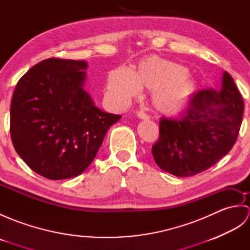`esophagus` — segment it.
<instances>
[{
  "mask_svg": "<svg viewBox=\"0 0 250 250\" xmlns=\"http://www.w3.org/2000/svg\"><path fill=\"white\" fill-rule=\"evenodd\" d=\"M136 116L139 117L140 119H142V120H146V119H148V115L147 114H145L144 111H142V110H137L136 111Z\"/></svg>",
  "mask_w": 250,
  "mask_h": 250,
  "instance_id": "esophagus-1",
  "label": "esophagus"
}]
</instances>
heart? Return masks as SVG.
Returning a JSON list of instances; mask_svg holds the SVG:
<instances>
[{
  "mask_svg": "<svg viewBox=\"0 0 250 250\" xmlns=\"http://www.w3.org/2000/svg\"><path fill=\"white\" fill-rule=\"evenodd\" d=\"M140 88L151 90V104L159 113L177 116L188 109L198 91V82L184 65L150 57L133 74L125 68L111 71L106 83L109 97L120 103L135 97Z\"/></svg>",
  "mask_w": 250,
  "mask_h": 250,
  "instance_id": "heart-1",
  "label": "heart"
}]
</instances>
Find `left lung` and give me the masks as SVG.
Here are the masks:
<instances>
[{"mask_svg":"<svg viewBox=\"0 0 250 250\" xmlns=\"http://www.w3.org/2000/svg\"><path fill=\"white\" fill-rule=\"evenodd\" d=\"M244 101L233 78L224 72L218 90H201L178 119L161 118L160 136L151 148L161 169L177 177L213 167L235 144Z\"/></svg>","mask_w":250,"mask_h":250,"instance_id":"left-lung-1","label":"left lung"}]
</instances>
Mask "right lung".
Masks as SVG:
<instances>
[{
  "mask_svg": "<svg viewBox=\"0 0 250 250\" xmlns=\"http://www.w3.org/2000/svg\"><path fill=\"white\" fill-rule=\"evenodd\" d=\"M86 61L49 58L20 78L10 104V136L31 169L52 180L78 176L121 116L101 110L83 89Z\"/></svg>",
  "mask_w": 250,
  "mask_h": 250,
  "instance_id": "add662e5",
  "label": "right lung"
}]
</instances>
